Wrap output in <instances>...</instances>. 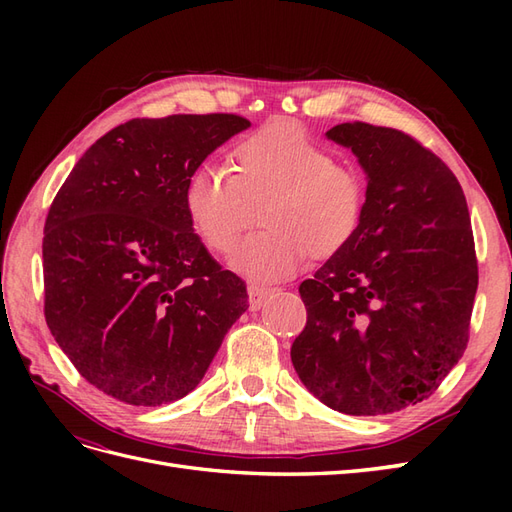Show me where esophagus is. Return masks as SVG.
I'll return each mask as SVG.
<instances>
[{
	"instance_id": "1",
	"label": "esophagus",
	"mask_w": 512,
	"mask_h": 512,
	"mask_svg": "<svg viewBox=\"0 0 512 512\" xmlns=\"http://www.w3.org/2000/svg\"><path fill=\"white\" fill-rule=\"evenodd\" d=\"M273 290L271 288H265V286H256V284H252V286H247V297H250V309H260L262 307V303L267 301V297L271 294Z\"/></svg>"
}]
</instances>
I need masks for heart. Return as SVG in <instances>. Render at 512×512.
I'll return each instance as SVG.
<instances>
[{"label": "heart", "mask_w": 512, "mask_h": 512, "mask_svg": "<svg viewBox=\"0 0 512 512\" xmlns=\"http://www.w3.org/2000/svg\"><path fill=\"white\" fill-rule=\"evenodd\" d=\"M183 207L209 250L228 254L260 207L265 230L247 237L232 267L256 282H280L305 258H329L354 239L365 207L359 170L290 121L247 134L232 149V173L198 166L185 181Z\"/></svg>", "instance_id": "obj_1"}]
</instances>
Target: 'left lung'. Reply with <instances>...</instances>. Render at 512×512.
<instances>
[{
  "instance_id": "8db88e82",
  "label": "left lung",
  "mask_w": 512,
  "mask_h": 512,
  "mask_svg": "<svg viewBox=\"0 0 512 512\" xmlns=\"http://www.w3.org/2000/svg\"><path fill=\"white\" fill-rule=\"evenodd\" d=\"M327 138L365 170V207L354 239L299 286L307 324L290 359L324 406L391 414L427 399L468 346V203L451 168L404 132L354 121Z\"/></svg>"
}]
</instances>
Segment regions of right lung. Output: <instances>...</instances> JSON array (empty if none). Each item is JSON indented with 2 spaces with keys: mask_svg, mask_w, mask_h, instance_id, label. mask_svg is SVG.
<instances>
[{
  "mask_svg": "<svg viewBox=\"0 0 512 512\" xmlns=\"http://www.w3.org/2000/svg\"><path fill=\"white\" fill-rule=\"evenodd\" d=\"M239 115L132 119L76 162L46 215L44 316L102 393L162 406L194 391L247 309L183 207L185 181L250 128Z\"/></svg>",
  "mask_w": 512,
  "mask_h": 512,
  "instance_id": "1",
  "label": "right lung"
}]
</instances>
